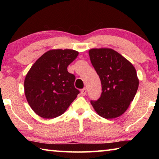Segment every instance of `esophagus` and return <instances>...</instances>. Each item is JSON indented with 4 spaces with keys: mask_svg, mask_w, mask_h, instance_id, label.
Segmentation results:
<instances>
[{
    "mask_svg": "<svg viewBox=\"0 0 159 159\" xmlns=\"http://www.w3.org/2000/svg\"><path fill=\"white\" fill-rule=\"evenodd\" d=\"M86 93H87V90H86V88H83V89L81 90L80 91V94H81L82 96H85L86 95Z\"/></svg>",
    "mask_w": 159,
    "mask_h": 159,
    "instance_id": "esophagus-1",
    "label": "esophagus"
}]
</instances>
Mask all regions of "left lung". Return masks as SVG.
<instances>
[{"instance_id": "1", "label": "left lung", "mask_w": 159, "mask_h": 159, "mask_svg": "<svg viewBox=\"0 0 159 159\" xmlns=\"http://www.w3.org/2000/svg\"><path fill=\"white\" fill-rule=\"evenodd\" d=\"M90 59L102 84L98 100H91L95 111L107 119L117 118L124 113L138 91L139 80L133 64L110 48H93Z\"/></svg>"}]
</instances>
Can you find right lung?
Returning <instances> with one entry per match:
<instances>
[{
  "mask_svg": "<svg viewBox=\"0 0 159 159\" xmlns=\"http://www.w3.org/2000/svg\"><path fill=\"white\" fill-rule=\"evenodd\" d=\"M79 55L74 50H51L38 59L26 74L25 93L31 108L39 116H60L76 98V77L67 71Z\"/></svg>",
  "mask_w": 159,
  "mask_h": 159,
  "instance_id": "obj_1",
  "label": "right lung"
}]
</instances>
